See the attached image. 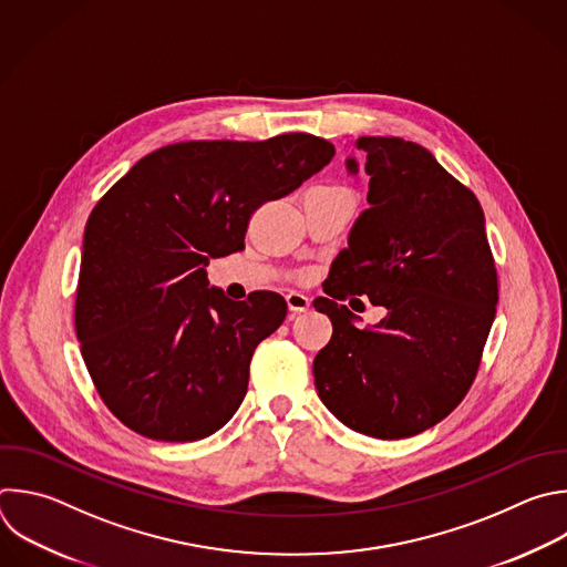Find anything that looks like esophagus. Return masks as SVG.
<instances>
[{"instance_id": "esophagus-1", "label": "esophagus", "mask_w": 567, "mask_h": 567, "mask_svg": "<svg viewBox=\"0 0 567 567\" xmlns=\"http://www.w3.org/2000/svg\"><path fill=\"white\" fill-rule=\"evenodd\" d=\"M285 298H287V307H289V311H296V313L307 311V309H309V305H311V300H309L305 293H300V291H289Z\"/></svg>"}]
</instances>
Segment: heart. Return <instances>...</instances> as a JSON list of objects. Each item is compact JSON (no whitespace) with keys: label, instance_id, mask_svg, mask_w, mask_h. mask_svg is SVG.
<instances>
[{"label":"heart","instance_id":"obj_1","mask_svg":"<svg viewBox=\"0 0 567 567\" xmlns=\"http://www.w3.org/2000/svg\"><path fill=\"white\" fill-rule=\"evenodd\" d=\"M318 188H338V186H318Z\"/></svg>","mask_w":567,"mask_h":567}]
</instances>
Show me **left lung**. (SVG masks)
<instances>
[{"label":"left lung","mask_w":567,"mask_h":567,"mask_svg":"<svg viewBox=\"0 0 567 567\" xmlns=\"http://www.w3.org/2000/svg\"><path fill=\"white\" fill-rule=\"evenodd\" d=\"M369 194L349 245L331 265V340L313 360L324 408L349 430L408 439L465 399L496 316L498 280L476 196L436 157L401 137H358ZM349 173H358L353 157ZM367 295L389 309L358 330L334 300Z\"/></svg>","instance_id":"obj_1"}]
</instances>
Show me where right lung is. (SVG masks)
I'll use <instances>...</instances> for the list:
<instances>
[{"mask_svg":"<svg viewBox=\"0 0 567 567\" xmlns=\"http://www.w3.org/2000/svg\"><path fill=\"white\" fill-rule=\"evenodd\" d=\"M336 148L309 133L194 140L144 155L84 229L75 331L93 385L128 430L200 441L238 412L260 340L287 316L274 291L229 300L207 265L245 249L251 214L291 192Z\"/></svg>","mask_w":567,"mask_h":567,"instance_id":"obj_1","label":"right lung"}]
</instances>
